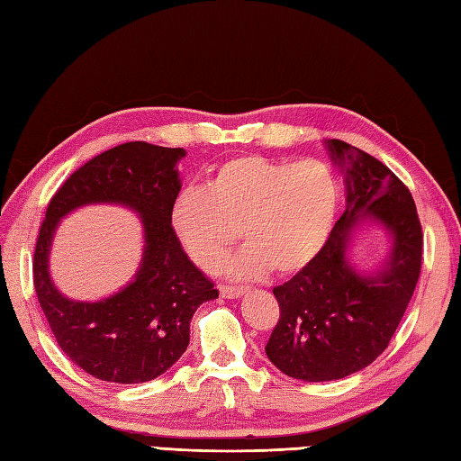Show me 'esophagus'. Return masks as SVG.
Segmentation results:
<instances>
[{
  "mask_svg": "<svg viewBox=\"0 0 461 461\" xmlns=\"http://www.w3.org/2000/svg\"><path fill=\"white\" fill-rule=\"evenodd\" d=\"M219 292L222 298L232 300V298H240V295L247 292V288H239V285H221Z\"/></svg>",
  "mask_w": 461,
  "mask_h": 461,
  "instance_id": "esophagus-1",
  "label": "esophagus"
}]
</instances>
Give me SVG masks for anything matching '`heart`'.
<instances>
[{"mask_svg": "<svg viewBox=\"0 0 461 461\" xmlns=\"http://www.w3.org/2000/svg\"><path fill=\"white\" fill-rule=\"evenodd\" d=\"M339 203V181L321 159L239 156L211 169L203 187L181 191L169 222L204 270L217 268L242 234L249 242L224 268L229 276L257 278L270 268L295 274L330 240Z\"/></svg>", "mask_w": 461, "mask_h": 461, "instance_id": "obj_1", "label": "heart"}]
</instances>
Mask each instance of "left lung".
Returning <instances> with one entry per match:
<instances>
[{
	"label": "left lung",
	"instance_id": "obj_1",
	"mask_svg": "<svg viewBox=\"0 0 461 461\" xmlns=\"http://www.w3.org/2000/svg\"><path fill=\"white\" fill-rule=\"evenodd\" d=\"M325 148L345 176L347 207L317 258L274 288L280 320L266 343L272 365L305 383L349 376L386 349L422 264V227L404 183L341 140H325ZM365 223L389 237L387 257L371 273L348 260L352 237Z\"/></svg>",
	"mask_w": 461,
	"mask_h": 461
}]
</instances>
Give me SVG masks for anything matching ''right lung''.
Listing matches in <instances>:
<instances>
[{
  "instance_id": "right-lung-1",
  "label": "right lung",
  "mask_w": 461,
  "mask_h": 461,
  "mask_svg": "<svg viewBox=\"0 0 461 461\" xmlns=\"http://www.w3.org/2000/svg\"><path fill=\"white\" fill-rule=\"evenodd\" d=\"M183 148L128 141L77 169L50 199L41 224L33 284L60 349L100 381L148 383L166 373L189 345V323L203 302L219 298L171 230L169 211L181 191ZM86 203L134 210L145 230L139 272L124 289L98 303L65 299L48 272L58 222Z\"/></svg>"
}]
</instances>
